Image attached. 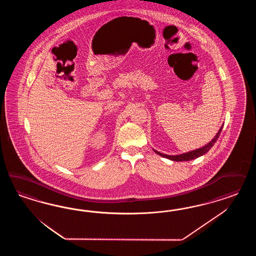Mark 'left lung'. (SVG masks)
<instances>
[{"label": "left lung", "instance_id": "8db88e82", "mask_svg": "<svg viewBox=\"0 0 256 256\" xmlns=\"http://www.w3.org/2000/svg\"><path fill=\"white\" fill-rule=\"evenodd\" d=\"M222 126H224V124L222 126V128L218 132L217 135L206 146H202V148H199V149L194 150V151H190V152H188V153H185V154H181V155L178 156L165 155V154H162V153H160V152H158L156 150H154V151H155L156 154L162 156L163 158H169V160H174V162H188V160H192L197 158H199L201 156L204 155L206 153H208L210 151L211 148L215 144V142L218 139V137L220 135V132H222Z\"/></svg>", "mask_w": 256, "mask_h": 256}]
</instances>
